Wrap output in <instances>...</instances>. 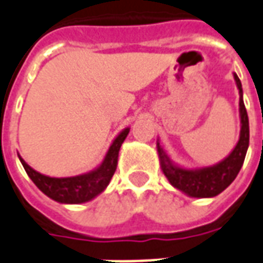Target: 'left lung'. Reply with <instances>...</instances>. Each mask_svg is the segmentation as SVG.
<instances>
[{
	"label": "left lung",
	"instance_id": "1",
	"mask_svg": "<svg viewBox=\"0 0 263 263\" xmlns=\"http://www.w3.org/2000/svg\"><path fill=\"white\" fill-rule=\"evenodd\" d=\"M233 76H234V82L240 94L238 110H240L241 129H240V137H238L236 147L233 148L232 153L223 161L215 163L212 166L194 167V169L179 166L169 158L166 151L159 143V140H157L158 157H159V163H161L163 175L166 176L169 183L175 189L193 198H211V197L220 194L223 190H226L236 179L246 159L247 149L250 144V124H248L246 105L242 101L241 82L236 73Z\"/></svg>",
	"mask_w": 263,
	"mask_h": 263
}]
</instances>
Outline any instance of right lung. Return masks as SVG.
<instances>
[{"mask_svg":"<svg viewBox=\"0 0 263 263\" xmlns=\"http://www.w3.org/2000/svg\"><path fill=\"white\" fill-rule=\"evenodd\" d=\"M129 132V127H126L116 136L100 166H97L91 172L79 175V176H45V175H41L40 172L34 171L33 167L29 166L21 155H19V159L31 181L47 197L54 199L57 202H61V204H83V202H88L96 198L97 195L101 194L108 187L110 179L115 173L116 166H118L119 149Z\"/></svg>","mask_w":263,"mask_h":263,"instance_id":"obj_1","label":"right lung"}]
</instances>
